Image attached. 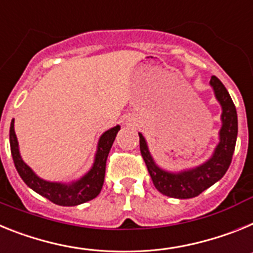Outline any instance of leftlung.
I'll return each instance as SVG.
<instances>
[{
  "label": "left lung",
  "instance_id": "obj_1",
  "mask_svg": "<svg viewBox=\"0 0 253 253\" xmlns=\"http://www.w3.org/2000/svg\"><path fill=\"white\" fill-rule=\"evenodd\" d=\"M215 98L221 107V127L219 131V142L214 153L205 163L183 169L181 172H169L160 168L148 148V142L139 132L140 151L148 167L153 183L160 193L173 199H192L223 178L232 162L238 133V118L237 111L228 90L216 76L210 80Z\"/></svg>",
  "mask_w": 253,
  "mask_h": 253
}]
</instances>
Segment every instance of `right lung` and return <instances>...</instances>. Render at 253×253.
<instances>
[{"label": "right lung", "instance_id": "right-lung-1", "mask_svg": "<svg viewBox=\"0 0 253 253\" xmlns=\"http://www.w3.org/2000/svg\"><path fill=\"white\" fill-rule=\"evenodd\" d=\"M14 124L15 120H12L10 126L11 154H12V159H14L17 173L20 174L21 179L25 182L28 187L60 206L80 205V204L95 199L99 195L103 187V182H104L107 158H108L114 139L121 128L118 125L109 128L108 131H105L100 136L98 146H96L95 157H94V163L89 169V172L85 173L81 178L76 179V181L63 183V182H50L41 178L24 162L20 151H19V142H17L16 133H15Z\"/></svg>", "mask_w": 253, "mask_h": 253}]
</instances>
